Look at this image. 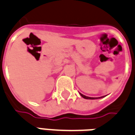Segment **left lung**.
Segmentation results:
<instances>
[{
    "label": "left lung",
    "mask_w": 135,
    "mask_h": 135,
    "mask_svg": "<svg viewBox=\"0 0 135 135\" xmlns=\"http://www.w3.org/2000/svg\"><path fill=\"white\" fill-rule=\"evenodd\" d=\"M81 95V97H83L84 99H100V98H102V97H86V96H85V95H83V94H80Z\"/></svg>",
    "instance_id": "obj_1"
}]
</instances>
